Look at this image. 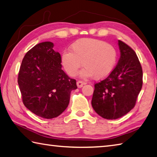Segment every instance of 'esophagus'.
Here are the masks:
<instances>
[{
  "mask_svg": "<svg viewBox=\"0 0 157 157\" xmlns=\"http://www.w3.org/2000/svg\"><path fill=\"white\" fill-rule=\"evenodd\" d=\"M84 84H85V83H84V82H82V81L79 80V81L77 82V85H78V88H82V86H84Z\"/></svg>",
  "mask_w": 157,
  "mask_h": 157,
  "instance_id": "34e87169",
  "label": "esophagus"
}]
</instances>
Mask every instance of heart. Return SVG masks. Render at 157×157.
<instances>
[{"label": "heart", "instance_id": "heart-1", "mask_svg": "<svg viewBox=\"0 0 157 157\" xmlns=\"http://www.w3.org/2000/svg\"><path fill=\"white\" fill-rule=\"evenodd\" d=\"M71 51H64L62 62L68 75L72 77L77 75L82 63L84 69L80 73L82 77L104 78L112 71L117 56L112 44L98 39L77 40L71 45Z\"/></svg>", "mask_w": 157, "mask_h": 157}]
</instances>
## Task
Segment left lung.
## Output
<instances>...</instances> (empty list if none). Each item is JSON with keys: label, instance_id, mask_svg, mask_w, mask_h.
<instances>
[{"label": "left lung", "instance_id": "left-lung-1", "mask_svg": "<svg viewBox=\"0 0 157 157\" xmlns=\"http://www.w3.org/2000/svg\"><path fill=\"white\" fill-rule=\"evenodd\" d=\"M121 56L106 78L95 84L91 104L101 117L120 118L135 107L143 85V71L132 48L118 41Z\"/></svg>", "mask_w": 157, "mask_h": 157}]
</instances>
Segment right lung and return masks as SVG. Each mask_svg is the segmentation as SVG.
Here are the masks:
<instances>
[{
	"label": "right lung",
	"instance_id": "right-lung-1",
	"mask_svg": "<svg viewBox=\"0 0 157 157\" xmlns=\"http://www.w3.org/2000/svg\"><path fill=\"white\" fill-rule=\"evenodd\" d=\"M53 44L44 42L25 54L20 67L18 83L22 102L31 112L44 119L57 117L69 103L76 80L62 69L61 56Z\"/></svg>",
	"mask_w": 157,
	"mask_h": 157
}]
</instances>
